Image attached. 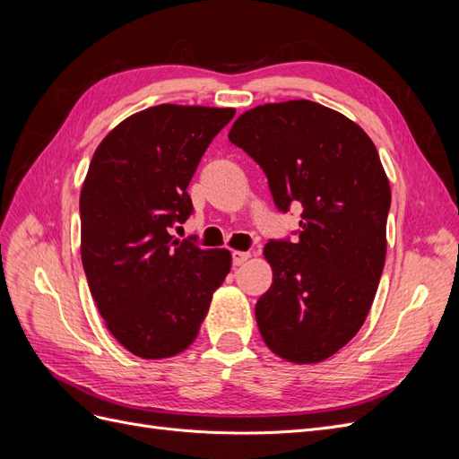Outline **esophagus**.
<instances>
[{"instance_id":"obj_1","label":"esophagus","mask_w":459,"mask_h":459,"mask_svg":"<svg viewBox=\"0 0 459 459\" xmlns=\"http://www.w3.org/2000/svg\"><path fill=\"white\" fill-rule=\"evenodd\" d=\"M248 256H251V253H247V251H235V253L231 255L233 266H241V264H245V262L248 260Z\"/></svg>"}]
</instances>
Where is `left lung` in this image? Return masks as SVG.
I'll return each mask as SVG.
<instances>
[{"mask_svg": "<svg viewBox=\"0 0 459 459\" xmlns=\"http://www.w3.org/2000/svg\"><path fill=\"white\" fill-rule=\"evenodd\" d=\"M228 137L266 174L277 211L302 206L297 241L264 247L273 281L255 308L260 335L287 362H322L377 293L391 208L379 152L358 124L307 100L247 110Z\"/></svg>", "mask_w": 459, "mask_h": 459, "instance_id": "left-lung-1", "label": "left lung"}]
</instances>
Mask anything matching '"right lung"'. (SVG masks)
Returning <instances> with one entry per match:
<instances>
[{"instance_id": "right-lung-1", "label": "right lung", "mask_w": 459, "mask_h": 459, "mask_svg": "<svg viewBox=\"0 0 459 459\" xmlns=\"http://www.w3.org/2000/svg\"><path fill=\"white\" fill-rule=\"evenodd\" d=\"M233 108L159 105L110 132L80 193L82 264L113 337L132 354L176 356L195 341L231 255L174 239L187 186Z\"/></svg>"}]
</instances>
